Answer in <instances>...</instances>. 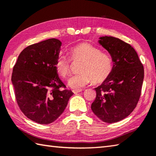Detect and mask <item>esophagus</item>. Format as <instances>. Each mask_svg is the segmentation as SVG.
<instances>
[{
    "mask_svg": "<svg viewBox=\"0 0 156 156\" xmlns=\"http://www.w3.org/2000/svg\"><path fill=\"white\" fill-rule=\"evenodd\" d=\"M82 90V89H78V90H73L72 91L74 94H77L78 93H80Z\"/></svg>",
    "mask_w": 156,
    "mask_h": 156,
    "instance_id": "esophagus-1",
    "label": "esophagus"
}]
</instances>
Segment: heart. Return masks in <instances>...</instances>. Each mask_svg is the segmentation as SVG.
<instances>
[{"label":"heart","mask_w":156,"mask_h":156,"mask_svg":"<svg viewBox=\"0 0 156 156\" xmlns=\"http://www.w3.org/2000/svg\"><path fill=\"white\" fill-rule=\"evenodd\" d=\"M69 55L74 62L82 61L79 68L80 73L69 79L68 85L73 89L83 88L92 80L94 84L102 83L112 73L114 65L111 57L101 53L98 47L89 42H81L72 47ZM55 67L57 72L66 78L70 74L71 60L65 55L59 54L56 58Z\"/></svg>","instance_id":"heart-1"}]
</instances>
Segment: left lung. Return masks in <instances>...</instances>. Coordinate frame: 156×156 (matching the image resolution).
I'll use <instances>...</instances> for the list:
<instances>
[{
    "label": "left lung",
    "mask_w": 156,
    "mask_h": 156,
    "mask_svg": "<svg viewBox=\"0 0 156 156\" xmlns=\"http://www.w3.org/2000/svg\"><path fill=\"white\" fill-rule=\"evenodd\" d=\"M111 55L114 68L101 85L94 88L93 113L107 123L123 120L135 109L141 96L144 68L132 46L112 36L99 41Z\"/></svg>",
    "instance_id": "left-lung-1"
}]
</instances>
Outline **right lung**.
Segmentation results:
<instances>
[{"label":"right lung","mask_w":156,"mask_h":156,"mask_svg":"<svg viewBox=\"0 0 156 156\" xmlns=\"http://www.w3.org/2000/svg\"><path fill=\"white\" fill-rule=\"evenodd\" d=\"M61 46L55 38L30 45L13 66L11 81L17 105L27 118L41 124L56 120L74 94L66 89L55 67Z\"/></svg>","instance_id":"1"}]
</instances>
